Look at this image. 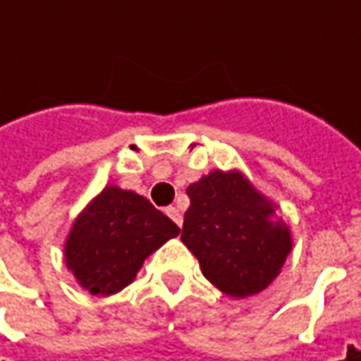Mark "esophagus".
<instances>
[{"label":"esophagus","mask_w":361,"mask_h":361,"mask_svg":"<svg viewBox=\"0 0 361 361\" xmlns=\"http://www.w3.org/2000/svg\"><path fill=\"white\" fill-rule=\"evenodd\" d=\"M166 215L170 216V219H172L173 223L178 224V226H181V223H183V219H181V213L178 207H168V209H166Z\"/></svg>","instance_id":"1"}]
</instances>
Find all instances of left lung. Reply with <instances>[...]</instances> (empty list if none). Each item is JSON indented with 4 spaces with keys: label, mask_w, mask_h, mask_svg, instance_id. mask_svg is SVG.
Listing matches in <instances>:
<instances>
[{
    "label": "left lung",
    "mask_w": 361,
    "mask_h": 361,
    "mask_svg": "<svg viewBox=\"0 0 361 361\" xmlns=\"http://www.w3.org/2000/svg\"><path fill=\"white\" fill-rule=\"evenodd\" d=\"M191 199L181 240L203 276L234 299L264 291L281 274L293 236L266 197L240 170H213L189 183Z\"/></svg>",
    "instance_id": "left-lung-1"
}]
</instances>
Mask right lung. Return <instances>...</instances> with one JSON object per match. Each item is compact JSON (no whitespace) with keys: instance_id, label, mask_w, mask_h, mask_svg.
I'll list each match as a JSON object with an SVG mask.
<instances>
[{"instance_id":"obj_1","label":"right lung","mask_w":361,"mask_h":361,"mask_svg":"<svg viewBox=\"0 0 361 361\" xmlns=\"http://www.w3.org/2000/svg\"><path fill=\"white\" fill-rule=\"evenodd\" d=\"M180 226L135 191L109 183L78 213L64 240V262L78 286L109 297L135 281L145 259Z\"/></svg>"}]
</instances>
